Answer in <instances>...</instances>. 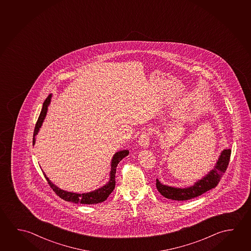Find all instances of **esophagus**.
I'll return each mask as SVG.
<instances>
[{"mask_svg":"<svg viewBox=\"0 0 251 251\" xmlns=\"http://www.w3.org/2000/svg\"><path fill=\"white\" fill-rule=\"evenodd\" d=\"M138 144L140 146L146 148L148 147L149 144H150V132L149 130H144L142 132V134L140 135L139 138H138Z\"/></svg>","mask_w":251,"mask_h":251,"instance_id":"esophagus-1","label":"esophagus"}]
</instances>
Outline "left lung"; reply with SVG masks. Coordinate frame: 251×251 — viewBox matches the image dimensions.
<instances>
[{"instance_id":"8db88e82","label":"left lung","mask_w":251,"mask_h":251,"mask_svg":"<svg viewBox=\"0 0 251 251\" xmlns=\"http://www.w3.org/2000/svg\"><path fill=\"white\" fill-rule=\"evenodd\" d=\"M230 156V149L222 151L214 168L211 170L205 177H202L201 180L197 181L193 186L187 188L172 187L161 184L159 180L156 179V188L164 197L173 201H188L198 197L205 192L213 189L219 184L223 173L226 172L228 166Z\"/></svg>"}]
</instances>
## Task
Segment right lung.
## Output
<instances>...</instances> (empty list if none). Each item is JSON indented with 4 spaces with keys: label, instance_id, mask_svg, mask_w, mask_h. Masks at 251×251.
Returning <instances> with one entry per match:
<instances>
[{
    "label": "right lung",
    "instance_id": "1",
    "mask_svg": "<svg viewBox=\"0 0 251 251\" xmlns=\"http://www.w3.org/2000/svg\"><path fill=\"white\" fill-rule=\"evenodd\" d=\"M50 99H51V95H50L46 98L45 102L43 104L41 113L39 115V117L37 119V124L35 126L33 134V145L36 143V136L39 131V128L41 127L42 124L44 122V120L46 118L47 109L49 107L50 103ZM128 151L124 150L121 151L116 152L111 162V171H110V179L107 182V184L103 185L102 187H100L99 189L95 190L93 192L86 193H70V192H66L64 190L58 188V186L54 185L53 183H51V181L50 180L48 177H46V174L44 173L46 180L48 182L50 188L53 190L55 193L61 198L62 200L66 201L74 202L75 204H86V205H92V204H97L100 202L105 201L107 200V198L110 195V193L114 191L115 186V173H116V167L119 164L120 161L124 158L125 156L128 155Z\"/></svg>",
    "mask_w": 251,
    "mask_h": 251
}]
</instances>
